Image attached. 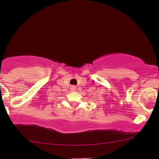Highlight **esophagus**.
Returning <instances> with one entry per match:
<instances>
[{"label": "esophagus", "mask_w": 159, "mask_h": 159, "mask_svg": "<svg viewBox=\"0 0 159 159\" xmlns=\"http://www.w3.org/2000/svg\"><path fill=\"white\" fill-rule=\"evenodd\" d=\"M70 89H71V90L74 91V90H76V87H75V86H71Z\"/></svg>", "instance_id": "esophagus-1"}]
</instances>
